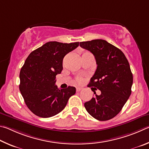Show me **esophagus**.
Listing matches in <instances>:
<instances>
[{
    "mask_svg": "<svg viewBox=\"0 0 149 149\" xmlns=\"http://www.w3.org/2000/svg\"><path fill=\"white\" fill-rule=\"evenodd\" d=\"M76 90H77V92H80V91H81L82 90V88L80 87H77Z\"/></svg>",
    "mask_w": 149,
    "mask_h": 149,
    "instance_id": "1",
    "label": "esophagus"
}]
</instances>
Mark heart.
<instances>
[{"label":"heart","instance_id":"heart-1","mask_svg":"<svg viewBox=\"0 0 149 149\" xmlns=\"http://www.w3.org/2000/svg\"><path fill=\"white\" fill-rule=\"evenodd\" d=\"M86 54H90V52H85V53L83 54V55ZM76 82L77 83H82L83 82V79H82V77H78L76 78Z\"/></svg>","mask_w":149,"mask_h":149}]
</instances>
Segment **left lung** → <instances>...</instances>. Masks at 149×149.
<instances>
[{
	"label": "left lung",
	"instance_id": "8db88e82",
	"mask_svg": "<svg viewBox=\"0 0 149 149\" xmlns=\"http://www.w3.org/2000/svg\"><path fill=\"white\" fill-rule=\"evenodd\" d=\"M80 46L92 52L97 65L88 86L101 92L97 95L93 90L95 96L84 107L94 118L109 120L120 112L131 95L133 74L129 62L120 49L105 40L82 42Z\"/></svg>",
	"mask_w": 149,
	"mask_h": 149
}]
</instances>
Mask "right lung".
<instances>
[{"label": "right lung", "mask_w": 149, "mask_h": 149, "mask_svg": "<svg viewBox=\"0 0 149 149\" xmlns=\"http://www.w3.org/2000/svg\"><path fill=\"white\" fill-rule=\"evenodd\" d=\"M79 46V42H48L29 55L19 73V90L25 103L35 115L49 118L65 107L76 88L58 89L56 77L63 70L65 56Z\"/></svg>", "instance_id": "right-lung-1"}]
</instances>
